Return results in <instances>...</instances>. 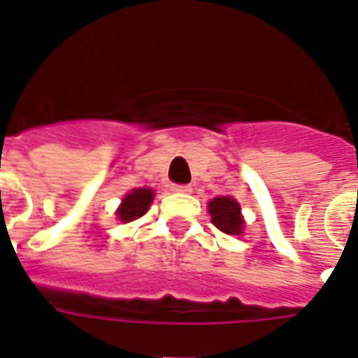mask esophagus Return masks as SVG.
Masks as SVG:
<instances>
[{"instance_id": "1", "label": "esophagus", "mask_w": 358, "mask_h": 358, "mask_svg": "<svg viewBox=\"0 0 358 358\" xmlns=\"http://www.w3.org/2000/svg\"><path fill=\"white\" fill-rule=\"evenodd\" d=\"M171 190H173V192L189 194V192H192V187H190V185H171Z\"/></svg>"}]
</instances>
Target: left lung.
Returning <instances> with one entry per match:
<instances>
[{"mask_svg": "<svg viewBox=\"0 0 358 358\" xmlns=\"http://www.w3.org/2000/svg\"><path fill=\"white\" fill-rule=\"evenodd\" d=\"M211 223L217 227L219 231L227 234L242 233V215H240V206L231 196H217L210 202Z\"/></svg>", "mask_w": 358, "mask_h": 358, "instance_id": "obj_1", "label": "left lung"}]
</instances>
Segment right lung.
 <instances>
[{
  "label": "right lung",
  "instance_id": "right-lung-1",
  "mask_svg": "<svg viewBox=\"0 0 358 358\" xmlns=\"http://www.w3.org/2000/svg\"><path fill=\"white\" fill-rule=\"evenodd\" d=\"M154 192L150 189H133L127 196L122 200V206L118 210L120 221L129 223L135 219L143 217L148 211V206L152 204Z\"/></svg>",
  "mask_w": 358,
  "mask_h": 358
}]
</instances>
